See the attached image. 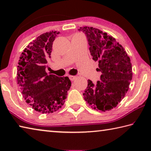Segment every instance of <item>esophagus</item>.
Instances as JSON below:
<instances>
[{
	"label": "esophagus",
	"instance_id": "obj_1",
	"mask_svg": "<svg viewBox=\"0 0 151 151\" xmlns=\"http://www.w3.org/2000/svg\"><path fill=\"white\" fill-rule=\"evenodd\" d=\"M68 77H69L70 81H73L75 80L76 78V76H72V75H69V76H68Z\"/></svg>",
	"mask_w": 151,
	"mask_h": 151
}]
</instances>
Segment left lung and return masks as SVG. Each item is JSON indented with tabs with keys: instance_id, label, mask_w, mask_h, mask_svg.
Here are the masks:
<instances>
[{
	"instance_id": "left-lung-1",
	"label": "left lung",
	"mask_w": 151,
	"mask_h": 151,
	"mask_svg": "<svg viewBox=\"0 0 151 151\" xmlns=\"http://www.w3.org/2000/svg\"><path fill=\"white\" fill-rule=\"evenodd\" d=\"M78 30L86 36L93 59L99 61L96 70L102 73L101 81L94 84L88 80L84 99L94 110L109 111L117 106L129 90L132 77L131 59L124 48L106 32L88 27Z\"/></svg>"
}]
</instances>
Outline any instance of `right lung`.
<instances>
[{
  "label": "right lung",
  "instance_id": "obj_1",
  "mask_svg": "<svg viewBox=\"0 0 151 151\" xmlns=\"http://www.w3.org/2000/svg\"><path fill=\"white\" fill-rule=\"evenodd\" d=\"M59 32L44 33L24 48L17 66V83L24 99L36 111L52 113L62 107L71 86L68 76L46 73L47 58Z\"/></svg>",
  "mask_w": 151,
  "mask_h": 151
}]
</instances>
